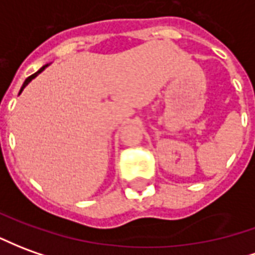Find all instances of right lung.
Returning a JSON list of instances; mask_svg holds the SVG:
<instances>
[{
	"instance_id": "1",
	"label": "right lung",
	"mask_w": 255,
	"mask_h": 255,
	"mask_svg": "<svg viewBox=\"0 0 255 255\" xmlns=\"http://www.w3.org/2000/svg\"><path fill=\"white\" fill-rule=\"evenodd\" d=\"M48 65H45V66H42V67H41L40 70H38V72L37 73H34V74H31V76H30V77H27L26 78V81H24V83H23V85H22V88H20V92H22L23 91V88H24V87H26V85L28 84V83H30V81H31V80H33V78H35L37 77V76H38V74H40L41 72H42V70H44V69H45V67H47ZM20 92H19V94H20Z\"/></svg>"
}]
</instances>
